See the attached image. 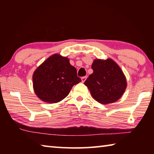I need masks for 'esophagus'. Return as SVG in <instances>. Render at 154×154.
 Segmentation results:
<instances>
[{"instance_id":"obj_1","label":"esophagus","mask_w":154,"mask_h":154,"mask_svg":"<svg viewBox=\"0 0 154 154\" xmlns=\"http://www.w3.org/2000/svg\"><path fill=\"white\" fill-rule=\"evenodd\" d=\"M87 76H84V77H81V80H82V82L83 83V82H85V80L87 79Z\"/></svg>"}]
</instances>
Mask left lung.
Instances as JSON below:
<instances>
[{"label": "left lung", "mask_w": 154, "mask_h": 154, "mask_svg": "<svg viewBox=\"0 0 154 154\" xmlns=\"http://www.w3.org/2000/svg\"><path fill=\"white\" fill-rule=\"evenodd\" d=\"M93 73L84 84L98 102L112 103L122 96L127 86L126 79L120 67L111 59L95 60L92 64Z\"/></svg>", "instance_id": "1"}]
</instances>
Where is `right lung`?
<instances>
[{
	"mask_svg": "<svg viewBox=\"0 0 154 154\" xmlns=\"http://www.w3.org/2000/svg\"><path fill=\"white\" fill-rule=\"evenodd\" d=\"M81 79L76 68L69 59L59 54L48 58L33 75V86L36 95L44 102L58 103L69 93L73 85Z\"/></svg>",
	"mask_w": 154,
	"mask_h": 154,
	"instance_id": "right-lung-1",
	"label": "right lung"
}]
</instances>
